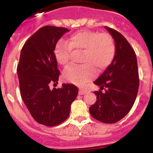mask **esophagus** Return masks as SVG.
Masks as SVG:
<instances>
[{
  "mask_svg": "<svg viewBox=\"0 0 153 153\" xmlns=\"http://www.w3.org/2000/svg\"><path fill=\"white\" fill-rule=\"evenodd\" d=\"M86 91H84V90H81V89H80V91H79V92H78V94L79 95H83V94H86Z\"/></svg>",
  "mask_w": 153,
  "mask_h": 153,
  "instance_id": "esophagus-1",
  "label": "esophagus"
}]
</instances>
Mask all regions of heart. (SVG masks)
<instances>
[{"mask_svg":"<svg viewBox=\"0 0 153 153\" xmlns=\"http://www.w3.org/2000/svg\"><path fill=\"white\" fill-rule=\"evenodd\" d=\"M82 50L80 65L68 66L63 77L76 85H83L98 71L105 69L111 64L115 54V45L111 36L106 33L80 31L71 35L67 42L59 41L54 48L55 59L60 65L69 62L71 50Z\"/></svg>","mask_w":153,"mask_h":153,"instance_id":"1","label":"heart"}]
</instances>
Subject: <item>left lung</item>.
Here are the masks:
<instances>
[{"label": "left lung", "instance_id": "1", "mask_svg": "<svg viewBox=\"0 0 153 153\" xmlns=\"http://www.w3.org/2000/svg\"><path fill=\"white\" fill-rule=\"evenodd\" d=\"M114 40L113 60L94 83L105 91H94L97 101L89 108L94 119L113 124L124 118L134 105L139 89L137 57L122 34L105 26Z\"/></svg>", "mask_w": 153, "mask_h": 153}]
</instances>
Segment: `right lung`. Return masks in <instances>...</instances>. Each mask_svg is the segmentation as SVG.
Masks as SVG:
<instances>
[{
	"label": "right lung",
	"instance_id": "right-lung-1",
	"mask_svg": "<svg viewBox=\"0 0 153 153\" xmlns=\"http://www.w3.org/2000/svg\"><path fill=\"white\" fill-rule=\"evenodd\" d=\"M66 28H40L22 47L17 68L21 96L36 122L47 127L58 125L69 117L72 103L78 94L73 84L50 89L59 80V72L54 51Z\"/></svg>",
	"mask_w": 153,
	"mask_h": 153
}]
</instances>
